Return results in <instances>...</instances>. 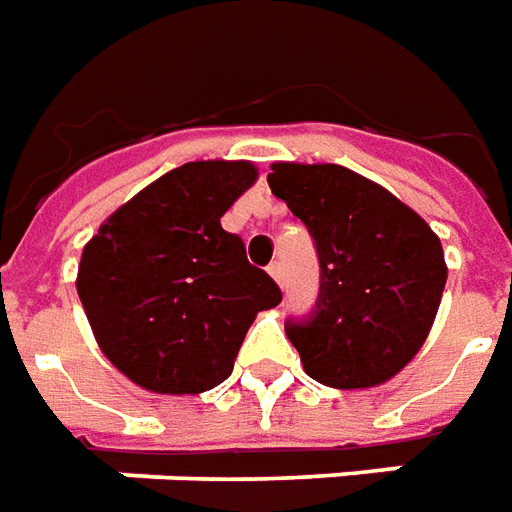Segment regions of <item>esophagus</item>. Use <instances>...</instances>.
Here are the masks:
<instances>
[{
    "instance_id": "34e87169",
    "label": "esophagus",
    "mask_w": 512,
    "mask_h": 512,
    "mask_svg": "<svg viewBox=\"0 0 512 512\" xmlns=\"http://www.w3.org/2000/svg\"><path fill=\"white\" fill-rule=\"evenodd\" d=\"M268 274H271V277L277 279L279 285H282V282H285V271H282V263H277V260H274V263H271V266H268Z\"/></svg>"
}]
</instances>
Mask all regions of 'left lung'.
<instances>
[{"label": "left lung", "instance_id": "obj_1", "mask_svg": "<svg viewBox=\"0 0 512 512\" xmlns=\"http://www.w3.org/2000/svg\"><path fill=\"white\" fill-rule=\"evenodd\" d=\"M268 186L307 224L321 290L285 323L307 376L334 389L389 381L414 359L439 312V235L384 186L340 164H271Z\"/></svg>", "mask_w": 512, "mask_h": 512}]
</instances>
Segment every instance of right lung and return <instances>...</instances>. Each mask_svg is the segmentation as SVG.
<instances>
[{
    "label": "right lung",
    "instance_id": "obj_1",
    "mask_svg": "<svg viewBox=\"0 0 512 512\" xmlns=\"http://www.w3.org/2000/svg\"><path fill=\"white\" fill-rule=\"evenodd\" d=\"M252 161H189L120 205L84 246L76 290L101 351L142 389L200 395L233 373L260 310L282 301L222 216Z\"/></svg>",
    "mask_w": 512,
    "mask_h": 512
}]
</instances>
